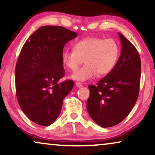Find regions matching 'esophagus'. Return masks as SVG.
Segmentation results:
<instances>
[{"mask_svg": "<svg viewBox=\"0 0 155 155\" xmlns=\"http://www.w3.org/2000/svg\"><path fill=\"white\" fill-rule=\"evenodd\" d=\"M75 85H76V87H82V83H80V82H76Z\"/></svg>", "mask_w": 155, "mask_h": 155, "instance_id": "esophagus-1", "label": "esophagus"}]
</instances>
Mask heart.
I'll return each mask as SVG.
<instances>
[{"label":"heart","instance_id":"heart-1","mask_svg":"<svg viewBox=\"0 0 155 155\" xmlns=\"http://www.w3.org/2000/svg\"><path fill=\"white\" fill-rule=\"evenodd\" d=\"M74 49H64L61 53L63 65L71 71H75L83 62V67L71 75L73 80L87 81L97 74L104 75L109 73L117 63L120 48L113 39L89 37L74 44Z\"/></svg>","mask_w":155,"mask_h":155}]
</instances>
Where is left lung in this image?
Masks as SVG:
<instances>
[{
  "label": "left lung",
  "mask_w": 155,
  "mask_h": 155,
  "mask_svg": "<svg viewBox=\"0 0 155 155\" xmlns=\"http://www.w3.org/2000/svg\"><path fill=\"white\" fill-rule=\"evenodd\" d=\"M120 56L114 69L90 85L87 109L94 121L103 128L116 126L133 109L138 97L141 75L139 54L133 44L118 33Z\"/></svg>",
  "instance_id": "1"
}]
</instances>
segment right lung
Returning a JSON list of instances; mask_svg holds the SVG:
<instances>
[{"mask_svg": "<svg viewBox=\"0 0 155 155\" xmlns=\"http://www.w3.org/2000/svg\"><path fill=\"white\" fill-rule=\"evenodd\" d=\"M78 34L60 26H43L25 42L15 68L19 105L31 121L48 126L62 108L63 100L73 87V80L58 81L65 75L61 53Z\"/></svg>", "mask_w": 155, "mask_h": 155, "instance_id": "right-lung-1", "label": "right lung"}]
</instances>
